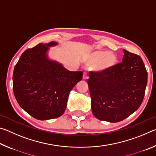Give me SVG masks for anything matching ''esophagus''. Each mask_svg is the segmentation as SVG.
Returning a JSON list of instances; mask_svg holds the SVG:
<instances>
[{"instance_id": "34e87169", "label": "esophagus", "mask_w": 156, "mask_h": 156, "mask_svg": "<svg viewBox=\"0 0 156 156\" xmlns=\"http://www.w3.org/2000/svg\"><path fill=\"white\" fill-rule=\"evenodd\" d=\"M88 78V74L87 72H84L83 73V79L84 80H87Z\"/></svg>"}]
</instances>
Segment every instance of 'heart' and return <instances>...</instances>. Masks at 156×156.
I'll use <instances>...</instances> for the list:
<instances>
[{
  "mask_svg": "<svg viewBox=\"0 0 156 156\" xmlns=\"http://www.w3.org/2000/svg\"><path fill=\"white\" fill-rule=\"evenodd\" d=\"M89 62L93 63V68L98 72H104L114 67L117 57L112 52L96 51L89 56Z\"/></svg>",
  "mask_w": 156,
  "mask_h": 156,
  "instance_id": "heart-1",
  "label": "heart"
}]
</instances>
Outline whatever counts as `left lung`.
Listing matches in <instances>:
<instances>
[{"label": "left lung", "mask_w": 156, "mask_h": 156, "mask_svg": "<svg viewBox=\"0 0 156 156\" xmlns=\"http://www.w3.org/2000/svg\"><path fill=\"white\" fill-rule=\"evenodd\" d=\"M122 62L104 72H90L87 80L91 109L100 120L118 122L138 109L147 84V72L138 55L123 49Z\"/></svg>", "instance_id": "obj_1"}]
</instances>
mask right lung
Returning a JSON list of instances; mask_svg holds the SVG:
<instances>
[{
    "mask_svg": "<svg viewBox=\"0 0 156 156\" xmlns=\"http://www.w3.org/2000/svg\"><path fill=\"white\" fill-rule=\"evenodd\" d=\"M56 42L40 43L23 53L15 65L13 90L26 112L38 120H49L64 113L69 94L83 78V72H70L48 59L49 47Z\"/></svg>",
    "mask_w": 156,
    "mask_h": 156,
    "instance_id": "obj_1",
    "label": "right lung"
}]
</instances>
